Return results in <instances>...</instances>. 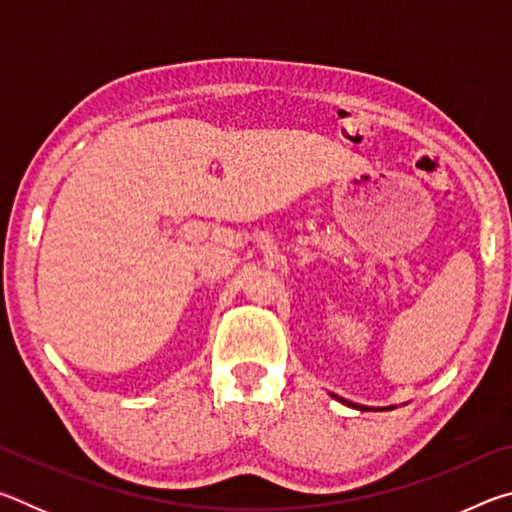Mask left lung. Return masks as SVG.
I'll return each instance as SVG.
<instances>
[{
	"mask_svg": "<svg viewBox=\"0 0 512 512\" xmlns=\"http://www.w3.org/2000/svg\"><path fill=\"white\" fill-rule=\"evenodd\" d=\"M336 397V395H334ZM336 400L339 402H343V404H348V406H354V409H359V411H372V409H368V406H361V404H354V402H348V400H343V397H336ZM388 409H393V406H388ZM379 411H386V409H379Z\"/></svg>",
	"mask_w": 512,
	"mask_h": 512,
	"instance_id": "obj_1",
	"label": "left lung"
}]
</instances>
